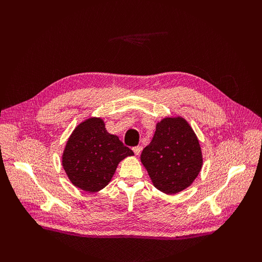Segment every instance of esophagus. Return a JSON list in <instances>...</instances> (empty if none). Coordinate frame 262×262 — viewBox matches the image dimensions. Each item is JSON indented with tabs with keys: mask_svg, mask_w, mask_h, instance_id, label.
Instances as JSON below:
<instances>
[{
	"mask_svg": "<svg viewBox=\"0 0 262 262\" xmlns=\"http://www.w3.org/2000/svg\"><path fill=\"white\" fill-rule=\"evenodd\" d=\"M133 152H134V154H136V155H140L141 152H142V146L133 147Z\"/></svg>",
	"mask_w": 262,
	"mask_h": 262,
	"instance_id": "esophagus-1",
	"label": "esophagus"
}]
</instances>
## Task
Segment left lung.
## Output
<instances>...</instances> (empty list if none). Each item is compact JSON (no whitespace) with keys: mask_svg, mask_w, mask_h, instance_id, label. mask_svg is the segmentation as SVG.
<instances>
[{"mask_svg":"<svg viewBox=\"0 0 262 262\" xmlns=\"http://www.w3.org/2000/svg\"><path fill=\"white\" fill-rule=\"evenodd\" d=\"M141 162L156 189L176 194L199 175L203 156L191 125L185 118L165 117L156 123L150 143L141 154Z\"/></svg>","mask_w":262,"mask_h":262,"instance_id":"left-lung-1","label":"left lung"}]
</instances>
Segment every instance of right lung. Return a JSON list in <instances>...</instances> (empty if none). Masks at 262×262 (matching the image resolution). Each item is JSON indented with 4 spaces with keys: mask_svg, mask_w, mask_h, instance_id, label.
Returning <instances> with one entry per match:
<instances>
[{
    "mask_svg": "<svg viewBox=\"0 0 262 262\" xmlns=\"http://www.w3.org/2000/svg\"><path fill=\"white\" fill-rule=\"evenodd\" d=\"M132 149L109 133L100 117H90L75 126L62 154V166L76 188L86 192L104 189L118 164L132 156Z\"/></svg>",
    "mask_w": 262,
    "mask_h": 262,
    "instance_id": "right-lung-1",
    "label": "right lung"
}]
</instances>
